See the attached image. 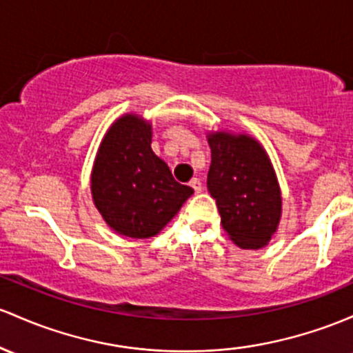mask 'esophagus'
<instances>
[{
	"label": "esophagus",
	"mask_w": 353,
	"mask_h": 353,
	"mask_svg": "<svg viewBox=\"0 0 353 353\" xmlns=\"http://www.w3.org/2000/svg\"><path fill=\"white\" fill-rule=\"evenodd\" d=\"M189 185H191V188L194 189V192H201V191H203V183H201V181L197 179V177H194V179H192L191 183H189Z\"/></svg>",
	"instance_id": "34e87169"
}]
</instances>
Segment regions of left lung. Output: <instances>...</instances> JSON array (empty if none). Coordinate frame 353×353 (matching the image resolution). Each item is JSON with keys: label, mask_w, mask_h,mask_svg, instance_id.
I'll list each match as a JSON object with an SVG mask.
<instances>
[{"label": "left lung", "mask_w": 353, "mask_h": 353, "mask_svg": "<svg viewBox=\"0 0 353 353\" xmlns=\"http://www.w3.org/2000/svg\"><path fill=\"white\" fill-rule=\"evenodd\" d=\"M208 189L216 199L223 230L241 250L270 243L281 219V189L268 152L246 132L211 130Z\"/></svg>", "instance_id": "left-lung-1"}]
</instances>
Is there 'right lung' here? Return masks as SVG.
Wrapping results in <instances>:
<instances>
[{
	"label": "right lung",
	"instance_id": "right-lung-1",
	"mask_svg": "<svg viewBox=\"0 0 353 353\" xmlns=\"http://www.w3.org/2000/svg\"><path fill=\"white\" fill-rule=\"evenodd\" d=\"M152 123L139 114L114 120L100 142L90 174L92 199L117 234L134 239L161 233L194 189L177 183L154 154Z\"/></svg>",
	"mask_w": 353,
	"mask_h": 353
}]
</instances>
